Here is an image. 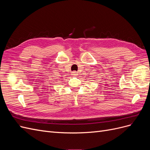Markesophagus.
Masks as SVG:
<instances>
[{
    "instance_id": "34e87169",
    "label": "esophagus",
    "mask_w": 150,
    "mask_h": 150,
    "mask_svg": "<svg viewBox=\"0 0 150 150\" xmlns=\"http://www.w3.org/2000/svg\"><path fill=\"white\" fill-rule=\"evenodd\" d=\"M72 75H73L74 76H76L77 75H78V72H77L76 71H73L72 72Z\"/></svg>"
}]
</instances>
